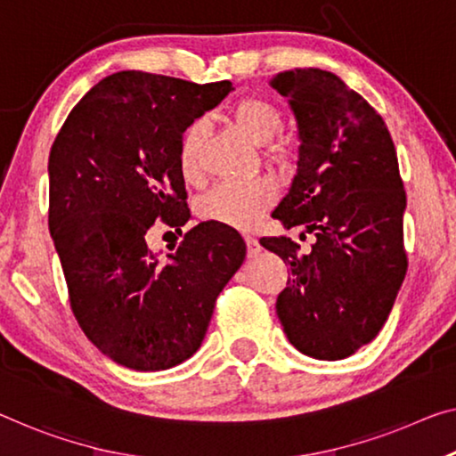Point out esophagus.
I'll return each instance as SVG.
<instances>
[{
	"label": "esophagus",
	"mask_w": 456,
	"mask_h": 456,
	"mask_svg": "<svg viewBox=\"0 0 456 456\" xmlns=\"http://www.w3.org/2000/svg\"><path fill=\"white\" fill-rule=\"evenodd\" d=\"M246 246H248V256H249V257L257 256V254H260V249H262L260 241H257L256 237H246Z\"/></svg>",
	"instance_id": "obj_1"
}]
</instances>
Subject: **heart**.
<instances>
[{
    "label": "heart",
    "mask_w": 456,
    "mask_h": 456,
    "mask_svg": "<svg viewBox=\"0 0 456 456\" xmlns=\"http://www.w3.org/2000/svg\"><path fill=\"white\" fill-rule=\"evenodd\" d=\"M231 118L237 128L246 134L249 141L268 142L276 137V133L282 126V114L270 100L264 98H243L231 108ZM207 125L205 120H194L182 133L178 163L184 180L194 182L200 172V147L205 139ZM284 142L270 145L268 155L274 159H281L287 155ZM274 200V190L270 182L262 178L243 180V182H221L200 196L196 200V213L202 221L219 223L223 227L231 229H254L264 213L270 208Z\"/></svg>",
    "instance_id": "heart-1"
}]
</instances>
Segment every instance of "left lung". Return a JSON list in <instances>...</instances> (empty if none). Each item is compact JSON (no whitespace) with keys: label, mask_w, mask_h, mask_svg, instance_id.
<instances>
[{"label":"left lung","mask_w":456,"mask_h":456,"mask_svg":"<svg viewBox=\"0 0 456 456\" xmlns=\"http://www.w3.org/2000/svg\"><path fill=\"white\" fill-rule=\"evenodd\" d=\"M297 120V174L272 216L314 237L260 243L289 264L276 298L298 352L342 360L375 339L405 278V190L391 134L375 108L336 73L284 71L272 79Z\"/></svg>","instance_id":"left-lung-1"}]
</instances>
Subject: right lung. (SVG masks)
I'll return each instance as SVG.
<instances>
[{
    "mask_svg": "<svg viewBox=\"0 0 456 456\" xmlns=\"http://www.w3.org/2000/svg\"><path fill=\"white\" fill-rule=\"evenodd\" d=\"M231 81L142 71L104 77L77 102L49 155V229L73 315L92 344L133 370H166L200 348L215 301L246 260L235 229L200 223L159 257L147 231L190 219L178 149Z\"/></svg>",
    "mask_w": 456,
    "mask_h": 456,
    "instance_id": "add662e5",
    "label": "right lung"
}]
</instances>
